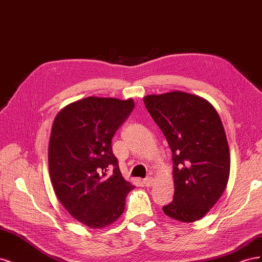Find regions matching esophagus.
I'll list each match as a JSON object with an SVG mask.
<instances>
[{
    "instance_id": "34e87169",
    "label": "esophagus",
    "mask_w": 262,
    "mask_h": 262,
    "mask_svg": "<svg viewBox=\"0 0 262 262\" xmlns=\"http://www.w3.org/2000/svg\"><path fill=\"white\" fill-rule=\"evenodd\" d=\"M153 182H154V179H153L152 177H147V178H145V179L143 180V184H144V186H146V187H150V186H152Z\"/></svg>"
}]
</instances>
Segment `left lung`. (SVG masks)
<instances>
[{
    "label": "left lung",
    "mask_w": 262,
    "mask_h": 262,
    "mask_svg": "<svg viewBox=\"0 0 262 262\" xmlns=\"http://www.w3.org/2000/svg\"><path fill=\"white\" fill-rule=\"evenodd\" d=\"M172 153L173 200L166 215L185 223L202 219L223 194L231 157L221 118L210 102L175 91L143 98Z\"/></svg>",
    "instance_id": "left-lung-1"
}]
</instances>
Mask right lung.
Segmentation results:
<instances>
[{
    "mask_svg": "<svg viewBox=\"0 0 262 262\" xmlns=\"http://www.w3.org/2000/svg\"><path fill=\"white\" fill-rule=\"evenodd\" d=\"M133 107L131 98L91 96L66 106L53 121L48 152L53 190L70 215L91 228L120 217L126 194L136 188L122 177L112 147Z\"/></svg>",
    "mask_w": 262,
    "mask_h": 262,
    "instance_id": "obj_1",
    "label": "right lung"
}]
</instances>
